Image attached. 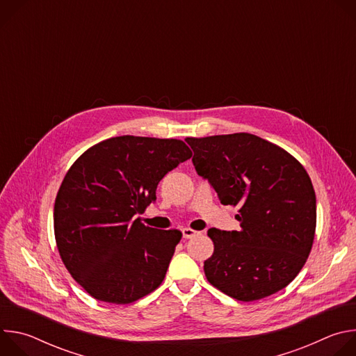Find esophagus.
Masks as SVG:
<instances>
[{"label":"esophagus","mask_w":356,"mask_h":356,"mask_svg":"<svg viewBox=\"0 0 356 356\" xmlns=\"http://www.w3.org/2000/svg\"><path fill=\"white\" fill-rule=\"evenodd\" d=\"M181 234H183V238L188 239V238H193V236L198 235L200 232H197V231H194V229H191V228H183V229H181Z\"/></svg>","instance_id":"34e87169"}]
</instances>
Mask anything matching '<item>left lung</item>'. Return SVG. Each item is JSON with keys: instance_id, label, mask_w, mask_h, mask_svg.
Returning a JSON list of instances; mask_svg holds the SVG:
<instances>
[{"instance_id": "obj_1", "label": "left lung", "mask_w": 356, "mask_h": 356, "mask_svg": "<svg viewBox=\"0 0 356 356\" xmlns=\"http://www.w3.org/2000/svg\"><path fill=\"white\" fill-rule=\"evenodd\" d=\"M193 165L224 206L239 207V231L209 229L207 280L241 301L284 289L306 264L314 241L313 183L287 152L257 135L186 138Z\"/></svg>"}]
</instances>
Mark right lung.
<instances>
[{"label": "right lung", "mask_w": 356, "mask_h": 356, "mask_svg": "<svg viewBox=\"0 0 356 356\" xmlns=\"http://www.w3.org/2000/svg\"><path fill=\"white\" fill-rule=\"evenodd\" d=\"M191 158L179 139L115 136L87 149L66 173L55 201V236L73 279L94 298L128 304L163 282L177 229L145 227L165 175Z\"/></svg>", "instance_id": "right-lung-1"}]
</instances>
